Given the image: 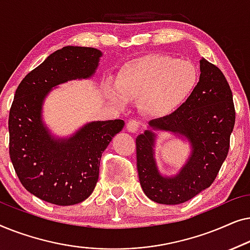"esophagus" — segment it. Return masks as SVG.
Here are the masks:
<instances>
[{
	"label": "esophagus",
	"instance_id": "obj_1",
	"mask_svg": "<svg viewBox=\"0 0 250 250\" xmlns=\"http://www.w3.org/2000/svg\"><path fill=\"white\" fill-rule=\"evenodd\" d=\"M126 128H127L128 132L135 133L140 128V122L136 121V119H131V121H128L127 124H126Z\"/></svg>",
	"mask_w": 250,
	"mask_h": 250
}]
</instances>
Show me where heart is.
<instances>
[{"label": "heart", "instance_id": "heart-1", "mask_svg": "<svg viewBox=\"0 0 250 250\" xmlns=\"http://www.w3.org/2000/svg\"><path fill=\"white\" fill-rule=\"evenodd\" d=\"M197 84L198 70L192 62L156 53L126 63L116 84L107 87V95L118 105L140 100L146 115L165 117L189 99Z\"/></svg>", "mask_w": 250, "mask_h": 250}]
</instances>
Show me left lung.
I'll use <instances>...</instances> for the list:
<instances>
[{"mask_svg":"<svg viewBox=\"0 0 250 250\" xmlns=\"http://www.w3.org/2000/svg\"><path fill=\"white\" fill-rule=\"evenodd\" d=\"M235 111L223 73L200 60V77L189 99L165 117L150 121L136 138V166L143 192L152 201L179 205L210 187L227 158ZM157 131L186 138L191 146L187 163L176 176H163L154 157Z\"/></svg>","mask_w":250,"mask_h":250,"instance_id":"1","label":"left lung"}]
</instances>
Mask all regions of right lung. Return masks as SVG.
I'll list each match as a JSON object with an SVG mask.
<instances>
[{"label": "right lung", "mask_w": 250, "mask_h": 250, "mask_svg": "<svg viewBox=\"0 0 250 250\" xmlns=\"http://www.w3.org/2000/svg\"><path fill=\"white\" fill-rule=\"evenodd\" d=\"M102 57L94 47L64 46L50 54L19 84L9 115V152L27 191L47 203L70 206L91 196L102 152L124 127L122 119L91 122L67 138L54 136L43 121L53 87L87 80Z\"/></svg>", "instance_id": "right-lung-1"}]
</instances>
